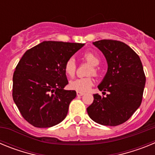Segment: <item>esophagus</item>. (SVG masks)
Instances as JSON below:
<instances>
[{
    "label": "esophagus",
    "mask_w": 155,
    "mask_h": 155,
    "mask_svg": "<svg viewBox=\"0 0 155 155\" xmlns=\"http://www.w3.org/2000/svg\"><path fill=\"white\" fill-rule=\"evenodd\" d=\"M84 92H80V91H77V95L78 96H82V95H84Z\"/></svg>",
    "instance_id": "esophagus-1"
}]
</instances>
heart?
I'll use <instances>...</instances> for the list:
<instances>
[{
    "label": "heart",
    "instance_id": "1",
    "mask_svg": "<svg viewBox=\"0 0 155 155\" xmlns=\"http://www.w3.org/2000/svg\"><path fill=\"white\" fill-rule=\"evenodd\" d=\"M84 59L92 65V68H91L89 71L90 74L97 75L98 72V70L96 66H98L100 63V59L96 53L93 52L88 51L85 52L83 55ZM64 72L68 76L74 77L76 72L77 66L75 63L74 59L73 57H71L66 61L64 64ZM93 85V79L90 77L87 78H77L75 80L71 81L69 83V87L71 89L74 90L76 91H80V92H86L89 91L91 86Z\"/></svg>",
    "mask_w": 155,
    "mask_h": 155
}]
</instances>
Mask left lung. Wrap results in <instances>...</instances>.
<instances>
[{
  "mask_svg": "<svg viewBox=\"0 0 155 155\" xmlns=\"http://www.w3.org/2000/svg\"><path fill=\"white\" fill-rule=\"evenodd\" d=\"M108 64L107 73L98 86L106 96L94 94L87 108L95 123L115 127L130 118L142 102L146 78L139 56L124 42L102 39L93 42Z\"/></svg>",
  "mask_w": 155,
  "mask_h": 155,
  "instance_id": "left-lung-1",
  "label": "left lung"
}]
</instances>
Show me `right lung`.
<instances>
[{
	"label": "right lung",
	"instance_id": "right-lung-1",
	"mask_svg": "<svg viewBox=\"0 0 155 155\" xmlns=\"http://www.w3.org/2000/svg\"><path fill=\"white\" fill-rule=\"evenodd\" d=\"M84 43L44 41L24 53L13 74L12 96L23 118L39 128L60 124L76 91L64 90V64Z\"/></svg>",
	"mask_w": 155,
	"mask_h": 155
}]
</instances>
